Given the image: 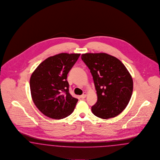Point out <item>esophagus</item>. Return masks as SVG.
<instances>
[{"instance_id":"34e87169","label":"esophagus","mask_w":160,"mask_h":160,"mask_svg":"<svg viewBox=\"0 0 160 160\" xmlns=\"http://www.w3.org/2000/svg\"><path fill=\"white\" fill-rule=\"evenodd\" d=\"M86 96H87V92H84V93H83V94H82V95L81 96V98H82V99H84L85 98H86Z\"/></svg>"}]
</instances>
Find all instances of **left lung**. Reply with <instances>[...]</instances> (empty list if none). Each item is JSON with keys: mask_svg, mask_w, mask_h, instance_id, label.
<instances>
[{"mask_svg": "<svg viewBox=\"0 0 160 160\" xmlns=\"http://www.w3.org/2000/svg\"><path fill=\"white\" fill-rule=\"evenodd\" d=\"M81 59L90 70L98 96L92 107L97 117L114 118L125 109L133 91L132 76L117 58L105 53H87Z\"/></svg>", "mask_w": 160, "mask_h": 160, "instance_id": "obj_1", "label": "left lung"}]
</instances>
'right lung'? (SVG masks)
Listing matches in <instances>:
<instances>
[{
	"mask_svg": "<svg viewBox=\"0 0 160 160\" xmlns=\"http://www.w3.org/2000/svg\"><path fill=\"white\" fill-rule=\"evenodd\" d=\"M80 53H61L43 61L30 78L32 101L44 115L62 119L70 115L78 99L70 94L68 73Z\"/></svg>",
	"mask_w": 160,
	"mask_h": 160,
	"instance_id": "right-lung-1",
	"label": "right lung"
}]
</instances>
